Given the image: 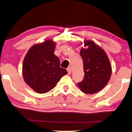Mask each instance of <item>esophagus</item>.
Wrapping results in <instances>:
<instances>
[{
  "instance_id": "obj_1",
  "label": "esophagus",
  "mask_w": 132,
  "mask_h": 132,
  "mask_svg": "<svg viewBox=\"0 0 132 132\" xmlns=\"http://www.w3.org/2000/svg\"><path fill=\"white\" fill-rule=\"evenodd\" d=\"M67 71H68V73H69V75H70L71 73V69L70 67H69L67 68Z\"/></svg>"
}]
</instances>
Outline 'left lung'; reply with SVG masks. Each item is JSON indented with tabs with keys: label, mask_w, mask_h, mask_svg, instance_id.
Here are the masks:
<instances>
[{
	"label": "left lung",
	"mask_w": 132,
	"mask_h": 132,
	"mask_svg": "<svg viewBox=\"0 0 132 132\" xmlns=\"http://www.w3.org/2000/svg\"><path fill=\"white\" fill-rule=\"evenodd\" d=\"M80 55L83 62L84 79L78 83L85 94H95L106 85L111 76V66L102 48L91 40H85Z\"/></svg>",
	"instance_id": "obj_1"
}]
</instances>
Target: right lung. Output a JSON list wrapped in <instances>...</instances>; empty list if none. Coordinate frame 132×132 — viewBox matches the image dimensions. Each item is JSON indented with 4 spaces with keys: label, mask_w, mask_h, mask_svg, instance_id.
I'll list each match as a JSON object with an SVG mask.
<instances>
[{
    "label": "right lung",
    "mask_w": 132,
    "mask_h": 132,
    "mask_svg": "<svg viewBox=\"0 0 132 132\" xmlns=\"http://www.w3.org/2000/svg\"><path fill=\"white\" fill-rule=\"evenodd\" d=\"M56 43L48 39L32 46L22 63L24 81L34 91L45 94L52 90L63 75L68 73L60 67V61L54 54Z\"/></svg>",
    "instance_id": "right-lung-1"
}]
</instances>
